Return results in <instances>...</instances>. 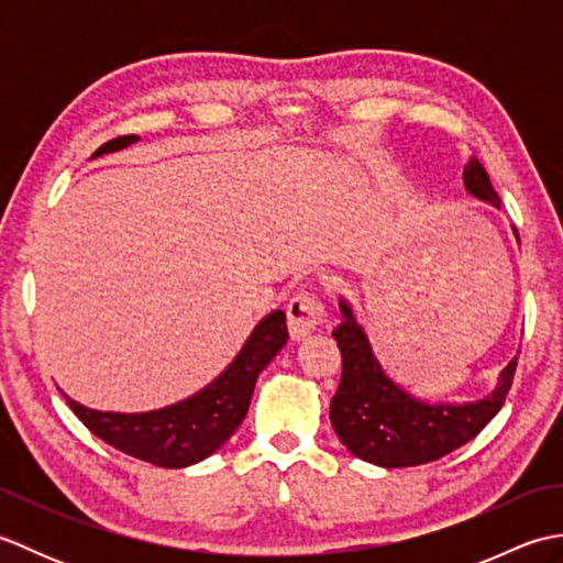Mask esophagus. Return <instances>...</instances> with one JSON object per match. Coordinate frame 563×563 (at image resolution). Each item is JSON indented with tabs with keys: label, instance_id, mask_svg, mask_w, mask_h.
Wrapping results in <instances>:
<instances>
[{
	"label": "esophagus",
	"instance_id": "1",
	"mask_svg": "<svg viewBox=\"0 0 563 563\" xmlns=\"http://www.w3.org/2000/svg\"><path fill=\"white\" fill-rule=\"evenodd\" d=\"M327 321V307L314 295L302 292L288 305V331L292 341H302Z\"/></svg>",
	"mask_w": 563,
	"mask_h": 563
}]
</instances>
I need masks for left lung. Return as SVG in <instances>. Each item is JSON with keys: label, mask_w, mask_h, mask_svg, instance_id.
I'll return each instance as SVG.
<instances>
[{"label": "left lung", "mask_w": 563, "mask_h": 563, "mask_svg": "<svg viewBox=\"0 0 563 563\" xmlns=\"http://www.w3.org/2000/svg\"><path fill=\"white\" fill-rule=\"evenodd\" d=\"M462 178L474 198L500 208V198L479 159H470ZM339 307L341 324L333 331V339L341 349L343 373L329 418L339 440L355 457L385 470L435 462L479 435L500 411L516 375L518 355L500 373L488 397L466 404H426L389 379L353 307L345 300Z\"/></svg>", "instance_id": "left-lung-1"}]
</instances>
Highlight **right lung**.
Wrapping results in <instances>:
<instances>
[{
    "label": "right lung",
    "mask_w": 563,
    "mask_h": 563,
    "mask_svg": "<svg viewBox=\"0 0 563 563\" xmlns=\"http://www.w3.org/2000/svg\"><path fill=\"white\" fill-rule=\"evenodd\" d=\"M137 142L135 135H123L106 142L93 157L106 152H118ZM288 341V324L285 312L275 309L263 317L251 336L242 345L234 361L224 373L212 379L206 389L178 404L164 406L145 413H115L93 411L79 401L65 399L69 409L93 435L109 442L130 457L164 466V470H181L196 464L220 450L249 411L251 394L256 379L278 351Z\"/></svg>",
    "instance_id": "right-lung-1"
}]
</instances>
